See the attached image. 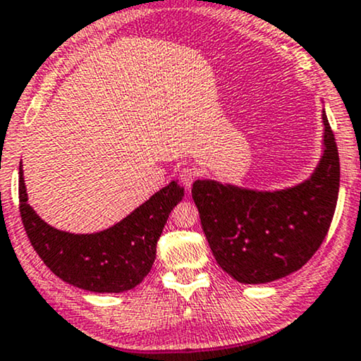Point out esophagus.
Returning <instances> with one entry per match:
<instances>
[{"instance_id":"obj_1","label":"esophagus","mask_w":361,"mask_h":361,"mask_svg":"<svg viewBox=\"0 0 361 361\" xmlns=\"http://www.w3.org/2000/svg\"><path fill=\"white\" fill-rule=\"evenodd\" d=\"M179 177H180L182 184H184L187 189H190L192 182H194V179H195V171L192 169V167H180Z\"/></svg>"}]
</instances>
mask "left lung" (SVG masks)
Here are the masks:
<instances>
[{
	"instance_id": "1",
	"label": "left lung",
	"mask_w": 361,
	"mask_h": 361,
	"mask_svg": "<svg viewBox=\"0 0 361 361\" xmlns=\"http://www.w3.org/2000/svg\"><path fill=\"white\" fill-rule=\"evenodd\" d=\"M324 152L312 176L280 190L197 179V205L210 250L232 279L267 283L302 269L322 245L340 189V159L325 111Z\"/></svg>"
}]
</instances>
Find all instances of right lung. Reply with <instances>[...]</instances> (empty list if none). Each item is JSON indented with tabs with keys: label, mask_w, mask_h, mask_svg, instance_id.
Wrapping results in <instances>:
<instances>
[{
	"label": "right lung",
	"mask_w": 361,
	"mask_h": 361,
	"mask_svg": "<svg viewBox=\"0 0 361 361\" xmlns=\"http://www.w3.org/2000/svg\"><path fill=\"white\" fill-rule=\"evenodd\" d=\"M182 197L184 187L172 180L106 231L71 233L46 224L27 204L20 164V212L32 249L61 280L89 292L121 293L142 282L171 210Z\"/></svg>",
	"instance_id": "obj_1"
}]
</instances>
